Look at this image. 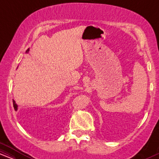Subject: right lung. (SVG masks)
Returning <instances> with one entry per match:
<instances>
[{
    "mask_svg": "<svg viewBox=\"0 0 159 159\" xmlns=\"http://www.w3.org/2000/svg\"><path fill=\"white\" fill-rule=\"evenodd\" d=\"M29 52V48L27 49V51L26 52V53H27ZM13 106H14V107H18V105H17V104L16 103V102H15V100H13Z\"/></svg>",
    "mask_w": 159,
    "mask_h": 159,
    "instance_id": "right-lung-1",
    "label": "right lung"
}]
</instances>
